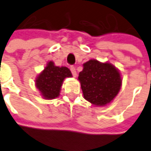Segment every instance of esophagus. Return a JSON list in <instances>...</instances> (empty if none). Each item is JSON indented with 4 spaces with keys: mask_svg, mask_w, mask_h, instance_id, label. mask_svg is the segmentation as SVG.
Here are the masks:
<instances>
[{
    "mask_svg": "<svg viewBox=\"0 0 151 151\" xmlns=\"http://www.w3.org/2000/svg\"><path fill=\"white\" fill-rule=\"evenodd\" d=\"M70 70L71 72H72V74H73V76L76 77V75H77V72H76L75 68H74L73 66H70Z\"/></svg>",
    "mask_w": 151,
    "mask_h": 151,
    "instance_id": "1",
    "label": "esophagus"
}]
</instances>
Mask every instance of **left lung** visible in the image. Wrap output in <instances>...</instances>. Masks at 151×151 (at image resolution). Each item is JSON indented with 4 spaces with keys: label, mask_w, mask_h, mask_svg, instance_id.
<instances>
[{
    "label": "left lung",
    "mask_w": 151,
    "mask_h": 151,
    "mask_svg": "<svg viewBox=\"0 0 151 151\" xmlns=\"http://www.w3.org/2000/svg\"><path fill=\"white\" fill-rule=\"evenodd\" d=\"M78 80L84 99L99 106L110 103L121 87L119 71L110 63H101L97 60H89L83 64Z\"/></svg>",
    "instance_id": "left-lung-1"
}]
</instances>
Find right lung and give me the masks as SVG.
I'll list each match as a JSON object with an SVG mask.
<instances>
[{"label": "right lung", "mask_w": 151, "mask_h": 151, "mask_svg": "<svg viewBox=\"0 0 151 151\" xmlns=\"http://www.w3.org/2000/svg\"><path fill=\"white\" fill-rule=\"evenodd\" d=\"M72 77L71 71L66 67H56L52 62L47 63L40 74L36 85L45 99H55L59 95L60 88L65 78Z\"/></svg>", "instance_id": "right-lung-1"}]
</instances>
